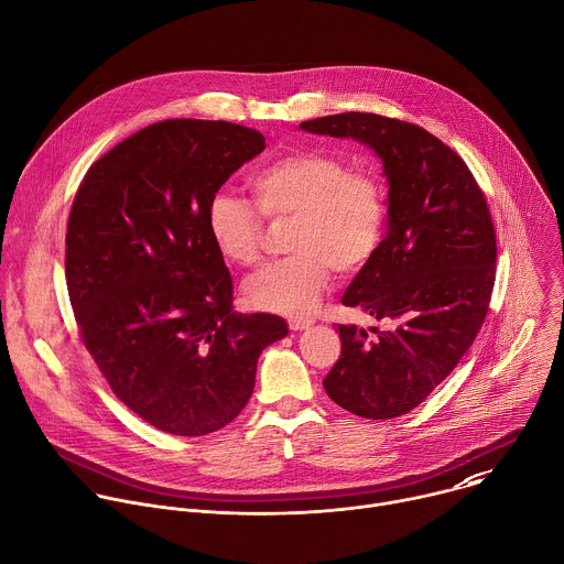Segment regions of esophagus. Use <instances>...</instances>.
I'll return each instance as SVG.
<instances>
[{"mask_svg": "<svg viewBox=\"0 0 564 564\" xmlns=\"http://www.w3.org/2000/svg\"><path fill=\"white\" fill-rule=\"evenodd\" d=\"M310 326H312L310 318H290V330H294V333L307 330Z\"/></svg>", "mask_w": 564, "mask_h": 564, "instance_id": "esophagus-1", "label": "esophagus"}]
</instances>
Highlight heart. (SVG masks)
<instances>
[{
  "mask_svg": "<svg viewBox=\"0 0 564 564\" xmlns=\"http://www.w3.org/2000/svg\"><path fill=\"white\" fill-rule=\"evenodd\" d=\"M265 218H292L288 259L265 265L243 285L250 307L305 316L324 294L330 268L361 270L377 252L386 225V196L379 181L350 172L344 160L301 151L283 155L252 178ZM252 203L216 192L205 223L216 252L231 265L250 268L261 257L263 218Z\"/></svg>",
  "mask_w": 564,
  "mask_h": 564,
  "instance_id": "heart-1",
  "label": "heart"
}]
</instances>
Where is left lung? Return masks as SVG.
Segmentation results:
<instances>
[{"mask_svg": "<svg viewBox=\"0 0 564 564\" xmlns=\"http://www.w3.org/2000/svg\"><path fill=\"white\" fill-rule=\"evenodd\" d=\"M299 129L366 144L388 183L386 236L341 303L390 328H370L368 337L355 324L339 326L341 357L324 388L359 417L406 415L451 375L485 324L498 254L485 194L464 160L417 124L348 111Z\"/></svg>", "mask_w": 564, "mask_h": 564, "instance_id": "8db88e82", "label": "left lung"}]
</instances>
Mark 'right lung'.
<instances>
[{
    "label": "right lung",
    "instance_id": "add662e5",
    "mask_svg": "<svg viewBox=\"0 0 564 564\" xmlns=\"http://www.w3.org/2000/svg\"><path fill=\"white\" fill-rule=\"evenodd\" d=\"M265 149L225 120H165L87 172L66 227V285L85 346L124 406L183 437L246 409L261 352L288 335L276 314L234 310L209 198Z\"/></svg>",
    "mask_w": 564,
    "mask_h": 564
}]
</instances>
